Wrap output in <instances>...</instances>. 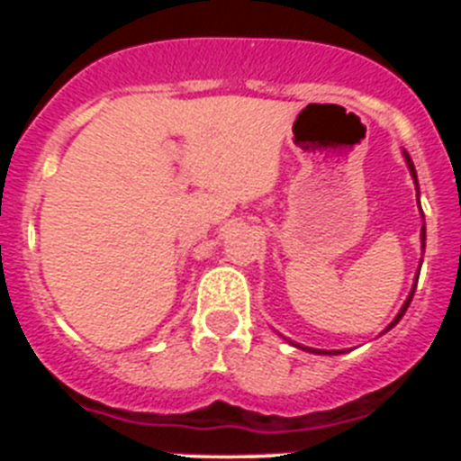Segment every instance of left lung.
I'll return each instance as SVG.
<instances>
[{"instance_id": "left-lung-1", "label": "left lung", "mask_w": 461, "mask_h": 461, "mask_svg": "<svg viewBox=\"0 0 461 461\" xmlns=\"http://www.w3.org/2000/svg\"><path fill=\"white\" fill-rule=\"evenodd\" d=\"M404 154V161H406V166H409V170H411V177H413V182H415V191H418V195H420V186H418V175H415V166H413V161H411V157H409V152H402ZM418 205H420V201H418ZM425 223H422V228H420V244H422V249H425ZM420 266H422V260H420ZM418 275H420V270H418ZM418 275H415V281H413V288H411V293H409V297H406L404 300V304H402V309H399L397 312V316H394L393 319V323L388 325V328L383 330V332H388V330H393L394 325L399 323V321H402V316H404L406 313V309H409V304H411V300H413V293H415V286H418ZM381 332V335H383ZM293 346H297V348H303V351H309V353H319V356H337V353H344V351H319V348H309V346H300V344H295V341H291Z\"/></svg>"}]
</instances>
